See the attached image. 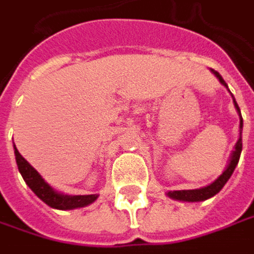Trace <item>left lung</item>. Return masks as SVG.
Here are the masks:
<instances>
[{
	"mask_svg": "<svg viewBox=\"0 0 254 254\" xmlns=\"http://www.w3.org/2000/svg\"><path fill=\"white\" fill-rule=\"evenodd\" d=\"M212 72H214V75L220 79V82H221L224 86H227V83L224 82V79L221 78V75H220L218 72H215L214 69H212ZM233 101H234V105H236V108H237V111H239V116H240V128H243V118H242V114H240V108H239V105H237V102H236L234 98H233ZM242 149H243V143H242V136H240L237 144H236V149H234V152H233V156H231V159H230V163H228L227 169L224 171V173H223L215 182H212L211 185L205 187V188H201V190H171V192H168V195H169L171 198H173V199L190 201V202L204 201V199H208L211 196H214L215 193H218L220 190H223V187L226 185L227 181L230 179V176L234 172V169H236V166H237V163H239L240 154H242Z\"/></svg>",
	"mask_w": 254,
	"mask_h": 254,
	"instance_id": "8db88e82",
	"label": "left lung"
}]
</instances>
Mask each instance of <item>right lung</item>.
Here are the masks:
<instances>
[{
    "label": "right lung",
    "instance_id": "obj_1",
    "mask_svg": "<svg viewBox=\"0 0 254 254\" xmlns=\"http://www.w3.org/2000/svg\"><path fill=\"white\" fill-rule=\"evenodd\" d=\"M14 153H15L18 171L23 175L26 184L30 187V190H33L49 207L58 209H73L89 205L97 199V195H75V196H70V195H61V193L55 192L43 181V178L37 173V171L28 163L21 154L18 153L15 144H14Z\"/></svg>",
    "mask_w": 254,
    "mask_h": 254
}]
</instances>
